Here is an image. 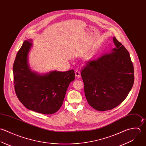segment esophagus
Listing matches in <instances>:
<instances>
[{
  "label": "esophagus",
  "instance_id": "esophagus-1",
  "mask_svg": "<svg viewBox=\"0 0 146 146\" xmlns=\"http://www.w3.org/2000/svg\"><path fill=\"white\" fill-rule=\"evenodd\" d=\"M75 76L78 78H79L80 77V72L79 70H76L75 71Z\"/></svg>",
  "mask_w": 146,
  "mask_h": 146
}]
</instances>
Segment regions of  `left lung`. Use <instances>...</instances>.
Wrapping results in <instances>:
<instances>
[{
  "label": "left lung",
  "instance_id": "obj_1",
  "mask_svg": "<svg viewBox=\"0 0 146 146\" xmlns=\"http://www.w3.org/2000/svg\"><path fill=\"white\" fill-rule=\"evenodd\" d=\"M110 53L90 61L82 70L85 96L98 111L115 108L129 95L134 82V67L128 51L114 37Z\"/></svg>",
  "mask_w": 146,
  "mask_h": 146
}]
</instances>
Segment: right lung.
Returning <instances> with one entry per match:
<instances>
[{
  "label": "right lung",
  "mask_w": 146,
  "mask_h": 146,
  "mask_svg": "<svg viewBox=\"0 0 146 146\" xmlns=\"http://www.w3.org/2000/svg\"><path fill=\"white\" fill-rule=\"evenodd\" d=\"M33 40H25L17 53L13 66L14 87L20 102L27 109L51 114L61 107L70 83L75 79L74 70L40 74L31 70L28 55Z\"/></svg>",
  "instance_id": "1"
}]
</instances>
